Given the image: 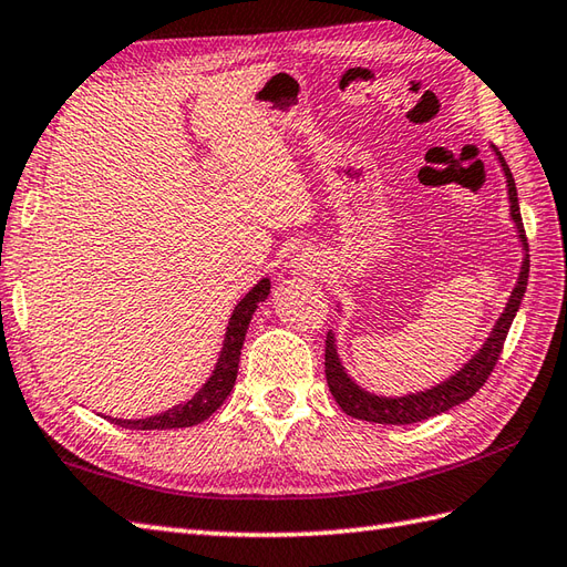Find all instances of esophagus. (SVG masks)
Here are the masks:
<instances>
[{"label":"esophagus","instance_id":"esophagus-1","mask_svg":"<svg viewBox=\"0 0 567 567\" xmlns=\"http://www.w3.org/2000/svg\"><path fill=\"white\" fill-rule=\"evenodd\" d=\"M291 267H293V271H300V274H316V271H320V257L316 255V251L303 249L300 255H296Z\"/></svg>","mask_w":567,"mask_h":567}]
</instances>
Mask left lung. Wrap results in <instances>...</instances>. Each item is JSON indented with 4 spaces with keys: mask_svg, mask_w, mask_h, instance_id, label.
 I'll return each mask as SVG.
<instances>
[{
    "mask_svg": "<svg viewBox=\"0 0 567 567\" xmlns=\"http://www.w3.org/2000/svg\"><path fill=\"white\" fill-rule=\"evenodd\" d=\"M499 162H502V172L507 177V188H509V210H512V220L517 223L519 230V240L524 245V249L529 251V243H526V233H524V223H522V213H519V198H517V184H514L512 172L507 167L505 157H502L499 150H495ZM526 281H529V257L524 259L522 264V274L519 281L514 286V291L509 296V303L502 312V318L497 320L493 334L487 337V342L483 344V349L465 363V367L451 375L449 381H444L442 385H436L432 390H424V393H414V395H405V398H379L373 393H367L361 390L354 381L349 379L344 373L342 363H339L337 357V347H334V334L327 332L324 339V375H327V385H330L332 398L339 402L349 417L357 420H367V422H375V424H414L422 420L436 417L451 408L461 405L468 398H473L477 390L485 385V381L493 373L495 363L502 354V347H505L507 332L512 327L514 316H517L519 303L526 291Z\"/></svg>",
    "mask_w": 567,
    "mask_h": 567,
    "instance_id": "8db88e82",
    "label": "left lung"
}]
</instances>
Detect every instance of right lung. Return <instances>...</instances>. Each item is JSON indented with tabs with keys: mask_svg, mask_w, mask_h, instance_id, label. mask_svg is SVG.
<instances>
[{
	"mask_svg": "<svg viewBox=\"0 0 567 567\" xmlns=\"http://www.w3.org/2000/svg\"><path fill=\"white\" fill-rule=\"evenodd\" d=\"M269 279H261L251 291L237 303L233 310V318L228 322V334H225L220 359L216 363V371H213L206 385L198 390V393L186 402V405H177L167 412H159L155 417L145 420H113V424L123 426V430H179V426H194L198 422L208 420L213 412H216L225 400H228L230 390L237 379V363H240V349L245 344V334L251 316H255L257 306L264 298L269 296Z\"/></svg>",
	"mask_w": 567,
	"mask_h": 567,
	"instance_id": "obj_1",
	"label": "right lung"
}]
</instances>
